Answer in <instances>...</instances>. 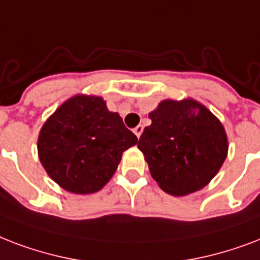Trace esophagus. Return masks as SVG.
Returning a JSON list of instances; mask_svg holds the SVG:
<instances>
[{"label": "esophagus", "instance_id": "1", "mask_svg": "<svg viewBox=\"0 0 260 260\" xmlns=\"http://www.w3.org/2000/svg\"><path fill=\"white\" fill-rule=\"evenodd\" d=\"M142 130H144V127H142L141 124H138L137 127H134V130H133V132H134V134H136V136L140 138L141 134H142Z\"/></svg>", "mask_w": 260, "mask_h": 260}]
</instances>
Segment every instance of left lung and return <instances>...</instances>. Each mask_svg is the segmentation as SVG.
Here are the masks:
<instances>
[{
	"label": "left lung",
	"instance_id": "obj_1",
	"mask_svg": "<svg viewBox=\"0 0 260 260\" xmlns=\"http://www.w3.org/2000/svg\"><path fill=\"white\" fill-rule=\"evenodd\" d=\"M152 124L138 140L153 179L171 195L206 186L228 153L222 124L194 100H164L149 114Z\"/></svg>",
	"mask_w": 260,
	"mask_h": 260
}]
</instances>
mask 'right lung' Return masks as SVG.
I'll return each mask as SVG.
<instances>
[{
	"label": "right lung",
	"instance_id": "1",
	"mask_svg": "<svg viewBox=\"0 0 260 260\" xmlns=\"http://www.w3.org/2000/svg\"><path fill=\"white\" fill-rule=\"evenodd\" d=\"M138 142L98 96H74L40 130L38 152L50 178L66 191L90 194L115 174L122 153Z\"/></svg>",
	"mask_w": 260,
	"mask_h": 260
}]
</instances>
